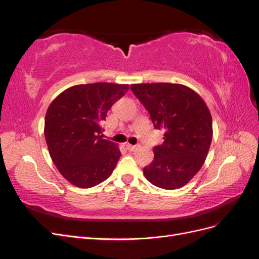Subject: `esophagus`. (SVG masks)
<instances>
[{"label": "esophagus", "mask_w": 259, "mask_h": 259, "mask_svg": "<svg viewBox=\"0 0 259 259\" xmlns=\"http://www.w3.org/2000/svg\"><path fill=\"white\" fill-rule=\"evenodd\" d=\"M126 149H127L128 151H135L136 149H137V146H133V145L127 144V145H126Z\"/></svg>", "instance_id": "esophagus-1"}]
</instances>
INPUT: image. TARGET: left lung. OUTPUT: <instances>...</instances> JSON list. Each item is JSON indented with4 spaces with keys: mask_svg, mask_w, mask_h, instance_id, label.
<instances>
[{
    "mask_svg": "<svg viewBox=\"0 0 259 259\" xmlns=\"http://www.w3.org/2000/svg\"><path fill=\"white\" fill-rule=\"evenodd\" d=\"M131 89L154 127L164 131V142L153 148L154 158L144 168L145 177L162 189L184 187L200 170L209 150L213 121L208 107L183 84L143 83Z\"/></svg>",
    "mask_w": 259,
    "mask_h": 259,
    "instance_id": "8db88e82",
    "label": "left lung"
}]
</instances>
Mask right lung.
Here are the masks:
<instances>
[{"mask_svg":"<svg viewBox=\"0 0 259 259\" xmlns=\"http://www.w3.org/2000/svg\"><path fill=\"white\" fill-rule=\"evenodd\" d=\"M128 89V84H79L52 101L45 115V140L54 164L70 184L92 188L112 174L121 151L100 135V124Z\"/></svg>","mask_w":259,"mask_h":259,"instance_id":"right-lung-1","label":"right lung"}]
</instances>
